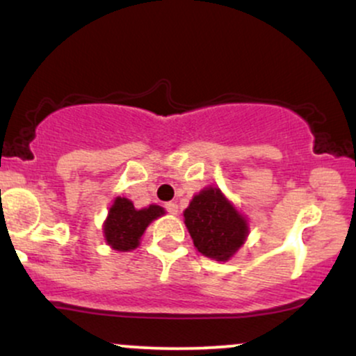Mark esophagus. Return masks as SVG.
Here are the masks:
<instances>
[{
  "instance_id": "34e87169",
  "label": "esophagus",
  "mask_w": 356,
  "mask_h": 356,
  "mask_svg": "<svg viewBox=\"0 0 356 356\" xmlns=\"http://www.w3.org/2000/svg\"><path fill=\"white\" fill-rule=\"evenodd\" d=\"M165 211L169 212V214H177L179 212V206L175 202H167L165 204Z\"/></svg>"
}]
</instances>
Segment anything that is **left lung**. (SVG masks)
Returning <instances> with one entry per match:
<instances>
[{
	"label": "left lung",
	"mask_w": 356,
	"mask_h": 356,
	"mask_svg": "<svg viewBox=\"0 0 356 356\" xmlns=\"http://www.w3.org/2000/svg\"><path fill=\"white\" fill-rule=\"evenodd\" d=\"M184 222L202 256L227 261L248 238V220L218 187H206L192 197Z\"/></svg>",
	"instance_id": "obj_1"
}]
</instances>
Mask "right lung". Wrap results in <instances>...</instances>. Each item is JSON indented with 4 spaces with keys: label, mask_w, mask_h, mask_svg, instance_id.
Wrapping results in <instances>:
<instances>
[{
    "label": "right lung",
    "mask_w": 356,
    "mask_h": 356,
    "mask_svg": "<svg viewBox=\"0 0 356 356\" xmlns=\"http://www.w3.org/2000/svg\"><path fill=\"white\" fill-rule=\"evenodd\" d=\"M162 214H165V211L155 204L144 209H136L132 201L117 197L104 222L105 241L115 251H132L138 246L147 226Z\"/></svg>",
    "instance_id": "add662e5"
}]
</instances>
